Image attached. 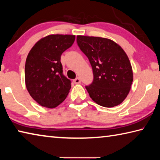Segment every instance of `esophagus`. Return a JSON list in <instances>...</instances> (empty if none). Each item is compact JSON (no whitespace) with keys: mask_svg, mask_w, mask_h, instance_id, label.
<instances>
[{"mask_svg":"<svg viewBox=\"0 0 160 160\" xmlns=\"http://www.w3.org/2000/svg\"><path fill=\"white\" fill-rule=\"evenodd\" d=\"M73 82H75V84H80L81 82V80L79 78H77L76 79H75L73 80Z\"/></svg>","mask_w":160,"mask_h":160,"instance_id":"esophagus-1","label":"esophagus"}]
</instances>
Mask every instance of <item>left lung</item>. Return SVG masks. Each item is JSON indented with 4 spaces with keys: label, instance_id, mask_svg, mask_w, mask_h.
Segmentation results:
<instances>
[{
    "label": "left lung",
    "instance_id": "8db88e82",
    "mask_svg": "<svg viewBox=\"0 0 160 160\" xmlns=\"http://www.w3.org/2000/svg\"><path fill=\"white\" fill-rule=\"evenodd\" d=\"M77 43L92 68V83L85 88L97 104L118 106L126 98L133 80L132 66L125 51L109 39L78 35Z\"/></svg>",
    "mask_w": 160,
    "mask_h": 160
}]
</instances>
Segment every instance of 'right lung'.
Wrapping results in <instances>:
<instances>
[{
    "mask_svg": "<svg viewBox=\"0 0 160 160\" xmlns=\"http://www.w3.org/2000/svg\"><path fill=\"white\" fill-rule=\"evenodd\" d=\"M75 35L50 34L39 39L26 59L25 80L30 96L42 107L53 109L68 94L71 82L63 75L61 56L74 43Z\"/></svg>",
    "mask_w": 160,
    "mask_h": 160,
    "instance_id": "add662e5",
    "label": "right lung"
}]
</instances>
